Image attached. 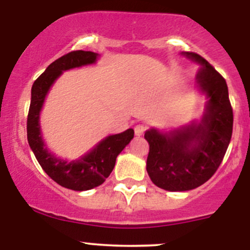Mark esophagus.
<instances>
[{
    "mask_svg": "<svg viewBox=\"0 0 250 250\" xmlns=\"http://www.w3.org/2000/svg\"><path fill=\"white\" fill-rule=\"evenodd\" d=\"M145 131H146V125H137L136 127H135V135H136V136H141Z\"/></svg>",
    "mask_w": 250,
    "mask_h": 250,
    "instance_id": "34e87169",
    "label": "esophagus"
}]
</instances>
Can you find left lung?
I'll use <instances>...</instances> for the list:
<instances>
[{
	"mask_svg": "<svg viewBox=\"0 0 250 250\" xmlns=\"http://www.w3.org/2000/svg\"><path fill=\"white\" fill-rule=\"evenodd\" d=\"M199 64L197 88L208 97L200 123L160 133L146 131L149 143L147 171L154 185L168 191L200 187L220 167L233 133V108L226 80L195 53H183Z\"/></svg>",
	"mask_w": 250,
	"mask_h": 250,
	"instance_id": "obj_1",
	"label": "left lung"
}]
</instances>
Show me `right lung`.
Instances as JSON below:
<instances>
[{
  "instance_id": "add662e5",
  "label": "right lung",
  "mask_w": 250,
  "mask_h": 250,
  "mask_svg": "<svg viewBox=\"0 0 250 250\" xmlns=\"http://www.w3.org/2000/svg\"><path fill=\"white\" fill-rule=\"evenodd\" d=\"M97 56L93 51H70L48 65L44 73L37 77L31 87V101L27 119L28 143L48 176L60 186L71 190H89L102 185L115 167L117 155L134 137L131 128L121 134L110 135L81 159L70 162L50 153L42 140L40 113L53 83L62 71L93 64L96 62Z\"/></svg>"
}]
</instances>
